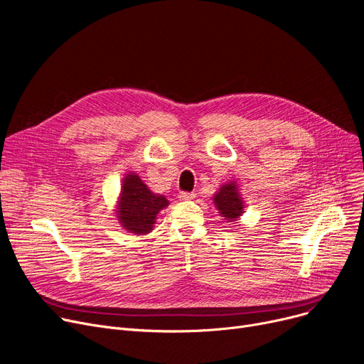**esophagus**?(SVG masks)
<instances>
[{"label": "esophagus", "mask_w": 364, "mask_h": 364, "mask_svg": "<svg viewBox=\"0 0 364 364\" xmlns=\"http://www.w3.org/2000/svg\"><path fill=\"white\" fill-rule=\"evenodd\" d=\"M179 198H181V200H185V201H188V200H194V198H196V194H194V193L181 191V193H179Z\"/></svg>", "instance_id": "34e87169"}]
</instances>
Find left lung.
Returning a JSON list of instances; mask_svg holds the SVG:
<instances>
[{"instance_id": "left-lung-1", "label": "left lung", "mask_w": 364, "mask_h": 364, "mask_svg": "<svg viewBox=\"0 0 364 364\" xmlns=\"http://www.w3.org/2000/svg\"><path fill=\"white\" fill-rule=\"evenodd\" d=\"M237 188L238 186L234 182L223 185L213 198L219 213L228 222L237 220V218L241 216V213H243V209H245L243 200L240 198Z\"/></svg>"}]
</instances>
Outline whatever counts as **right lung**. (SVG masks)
Here are the masks:
<instances>
[{"mask_svg": "<svg viewBox=\"0 0 364 364\" xmlns=\"http://www.w3.org/2000/svg\"><path fill=\"white\" fill-rule=\"evenodd\" d=\"M166 205H168L166 197L151 193L139 176L130 173L121 188L117 210L118 220L132 234L144 235L152 230L155 216Z\"/></svg>", "mask_w": 364, "mask_h": 364, "instance_id": "add662e5", "label": "right lung"}]
</instances>
